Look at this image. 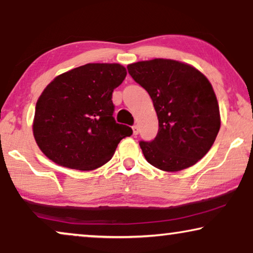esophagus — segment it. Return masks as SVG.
I'll list each match as a JSON object with an SVG mask.
<instances>
[{"label":"esophagus","mask_w":253,"mask_h":253,"mask_svg":"<svg viewBox=\"0 0 253 253\" xmlns=\"http://www.w3.org/2000/svg\"><path fill=\"white\" fill-rule=\"evenodd\" d=\"M132 130H133V134H134V136H137L138 132H139V127H138L137 126H132Z\"/></svg>","instance_id":"obj_1"}]
</instances>
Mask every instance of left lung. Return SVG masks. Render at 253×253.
<instances>
[{"mask_svg": "<svg viewBox=\"0 0 253 253\" xmlns=\"http://www.w3.org/2000/svg\"><path fill=\"white\" fill-rule=\"evenodd\" d=\"M133 81L150 94L159 120L152 141H139L148 164L178 171L197 164L220 130V110L212 85L191 65L154 58L127 65Z\"/></svg>", "mask_w": 253, "mask_h": 253, "instance_id": "left-lung-1", "label": "left lung"}]
</instances>
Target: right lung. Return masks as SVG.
I'll return each mask as SVG.
<instances>
[{
	"label": "right lung",
	"instance_id": "right-lung-1",
	"mask_svg": "<svg viewBox=\"0 0 253 253\" xmlns=\"http://www.w3.org/2000/svg\"><path fill=\"white\" fill-rule=\"evenodd\" d=\"M126 76L117 63H88L57 76L36 106L33 134L55 164L93 170L107 164L132 129L116 123L112 96Z\"/></svg>",
	"mask_w": 253,
	"mask_h": 253
}]
</instances>
